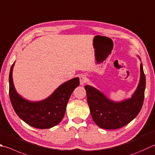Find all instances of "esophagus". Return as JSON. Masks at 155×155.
I'll return each mask as SVG.
<instances>
[{
    "label": "esophagus",
    "mask_w": 155,
    "mask_h": 155,
    "mask_svg": "<svg viewBox=\"0 0 155 155\" xmlns=\"http://www.w3.org/2000/svg\"><path fill=\"white\" fill-rule=\"evenodd\" d=\"M80 84L81 85H83V84L87 82V77L84 74L80 75Z\"/></svg>",
    "instance_id": "obj_1"
}]
</instances>
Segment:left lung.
I'll return each instance as SVG.
<instances>
[{"instance_id":"1","label":"left lung","mask_w":155,"mask_h":155,"mask_svg":"<svg viewBox=\"0 0 155 155\" xmlns=\"http://www.w3.org/2000/svg\"><path fill=\"white\" fill-rule=\"evenodd\" d=\"M146 78L140 64V78L132 97L121 102H114L95 88L86 85L88 105L94 122L104 129L120 128L138 116L144 102Z\"/></svg>"}]
</instances>
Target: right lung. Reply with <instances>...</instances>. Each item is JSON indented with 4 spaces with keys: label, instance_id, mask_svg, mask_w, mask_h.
<instances>
[{
    "label": "right lung",
    "instance_id": "obj_1",
    "mask_svg": "<svg viewBox=\"0 0 155 155\" xmlns=\"http://www.w3.org/2000/svg\"><path fill=\"white\" fill-rule=\"evenodd\" d=\"M12 65L9 73V97L15 113L29 126L48 129L58 124L64 116L66 105L72 93L79 85V78H74L61 84L43 101L33 102L21 97L15 89Z\"/></svg>",
    "mask_w": 155,
    "mask_h": 155
}]
</instances>
